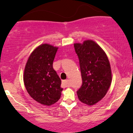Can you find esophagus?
Segmentation results:
<instances>
[{
  "label": "esophagus",
  "instance_id": "esophagus-1",
  "mask_svg": "<svg viewBox=\"0 0 133 133\" xmlns=\"http://www.w3.org/2000/svg\"><path fill=\"white\" fill-rule=\"evenodd\" d=\"M62 85L64 87H69V83H68V80H64L62 81Z\"/></svg>",
  "mask_w": 133,
  "mask_h": 133
}]
</instances>
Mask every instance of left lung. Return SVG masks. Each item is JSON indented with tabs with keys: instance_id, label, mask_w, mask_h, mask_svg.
<instances>
[{
	"instance_id": "obj_1",
	"label": "left lung",
	"mask_w": 133,
	"mask_h": 133,
	"mask_svg": "<svg viewBox=\"0 0 133 133\" xmlns=\"http://www.w3.org/2000/svg\"><path fill=\"white\" fill-rule=\"evenodd\" d=\"M74 48L79 60L83 83L77 90L81 102L92 106L106 95L111 83V71L107 55L92 40L83 44L75 43Z\"/></svg>"
}]
</instances>
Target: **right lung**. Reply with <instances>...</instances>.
<instances>
[{"mask_svg":"<svg viewBox=\"0 0 133 133\" xmlns=\"http://www.w3.org/2000/svg\"><path fill=\"white\" fill-rule=\"evenodd\" d=\"M58 48L50 44H41L32 52L25 67L23 81L27 92L45 106L58 101L63 90L61 79L52 65Z\"/></svg>","mask_w":133,"mask_h":133,"instance_id":"1","label":"right lung"}]
</instances>
